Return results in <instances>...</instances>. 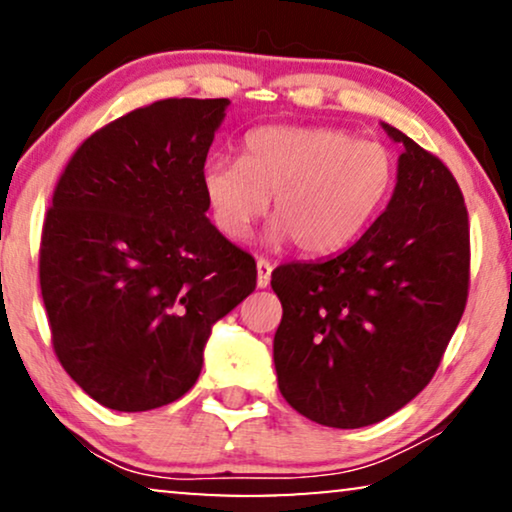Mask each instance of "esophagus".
I'll list each match as a JSON object with an SVG mask.
<instances>
[{"mask_svg": "<svg viewBox=\"0 0 512 512\" xmlns=\"http://www.w3.org/2000/svg\"><path fill=\"white\" fill-rule=\"evenodd\" d=\"M256 270H258V286L265 289L270 284V275H272V263L268 258H258L256 261Z\"/></svg>", "mask_w": 512, "mask_h": 512, "instance_id": "obj_1", "label": "esophagus"}]
</instances>
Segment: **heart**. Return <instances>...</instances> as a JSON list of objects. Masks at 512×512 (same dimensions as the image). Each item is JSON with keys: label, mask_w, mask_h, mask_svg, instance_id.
Returning <instances> with one entry per match:
<instances>
[{"label": "heart", "mask_w": 512, "mask_h": 512, "mask_svg": "<svg viewBox=\"0 0 512 512\" xmlns=\"http://www.w3.org/2000/svg\"><path fill=\"white\" fill-rule=\"evenodd\" d=\"M394 184L396 158L384 144L303 125L251 130L242 160L214 158L205 170L216 226L230 240H247L272 198V233L312 256L359 240L384 212Z\"/></svg>", "instance_id": "1"}]
</instances>
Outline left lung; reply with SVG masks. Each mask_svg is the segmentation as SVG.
Instances as JSON below:
<instances>
[{"label":"left lung","instance_id":"1","mask_svg":"<svg viewBox=\"0 0 512 512\" xmlns=\"http://www.w3.org/2000/svg\"><path fill=\"white\" fill-rule=\"evenodd\" d=\"M403 144L387 209L340 256L272 270L282 303L275 368L312 422L359 429L410 403L443 361L466 310L471 233L464 195L431 151Z\"/></svg>","mask_w":512,"mask_h":512}]
</instances>
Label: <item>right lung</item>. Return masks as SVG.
I'll use <instances>...</instances> for the list:
<instances>
[{
  "label": "right lung",
  "instance_id": "add662e5",
  "mask_svg": "<svg viewBox=\"0 0 512 512\" xmlns=\"http://www.w3.org/2000/svg\"><path fill=\"white\" fill-rule=\"evenodd\" d=\"M226 97H167L69 158L39 244L53 352L104 408L144 412L193 387L212 324L256 289L254 256L205 212Z\"/></svg>",
  "mask_w": 512,
  "mask_h": 512
}]
</instances>
